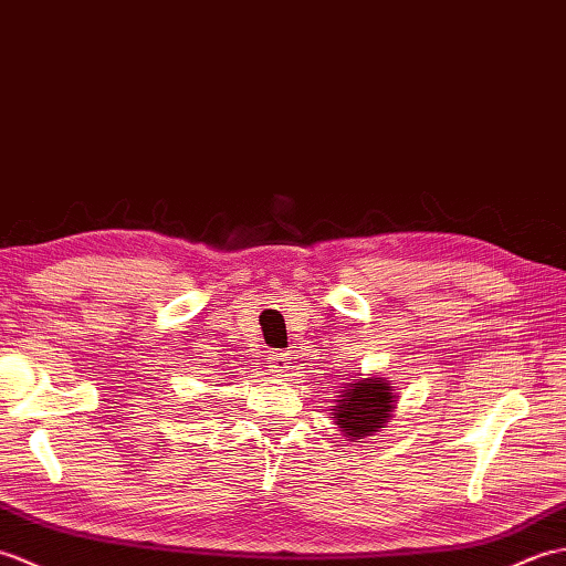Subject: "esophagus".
I'll use <instances>...</instances> for the list:
<instances>
[{
  "mask_svg": "<svg viewBox=\"0 0 566 566\" xmlns=\"http://www.w3.org/2000/svg\"><path fill=\"white\" fill-rule=\"evenodd\" d=\"M269 368L275 375V378H281V375H287L293 368V358L291 354H285V350H275V354L269 356Z\"/></svg>",
  "mask_w": 566,
  "mask_h": 566,
  "instance_id": "obj_1",
  "label": "esophagus"
}]
</instances>
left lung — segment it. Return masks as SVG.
<instances>
[{"label": "left lung", "instance_id": "1", "mask_svg": "<svg viewBox=\"0 0 566 566\" xmlns=\"http://www.w3.org/2000/svg\"><path fill=\"white\" fill-rule=\"evenodd\" d=\"M338 407L332 409V419L346 433L348 441L360 443V438L385 429L389 411L395 409V395L382 378L350 382L344 389Z\"/></svg>", "mask_w": 566, "mask_h": 566}]
</instances>
